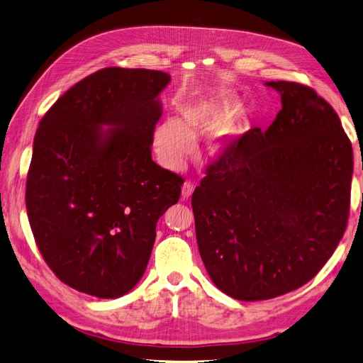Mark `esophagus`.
<instances>
[{
    "mask_svg": "<svg viewBox=\"0 0 363 363\" xmlns=\"http://www.w3.org/2000/svg\"><path fill=\"white\" fill-rule=\"evenodd\" d=\"M194 188H196V185H194L191 181H186V182L184 184V186H182V199H184V200H185V199H190L191 194L194 193Z\"/></svg>",
    "mask_w": 363,
    "mask_h": 363,
    "instance_id": "1",
    "label": "esophagus"
}]
</instances>
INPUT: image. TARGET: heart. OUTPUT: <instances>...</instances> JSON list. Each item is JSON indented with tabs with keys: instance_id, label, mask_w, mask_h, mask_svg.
Wrapping results in <instances>:
<instances>
[{
	"instance_id": "b5f03b06",
	"label": "heart",
	"mask_w": 363,
	"mask_h": 363,
	"mask_svg": "<svg viewBox=\"0 0 363 363\" xmlns=\"http://www.w3.org/2000/svg\"><path fill=\"white\" fill-rule=\"evenodd\" d=\"M239 99L228 90H211L188 99L181 117L164 118L154 132V150L163 166L179 170L194 148V140L213 133L208 144L212 157L228 155L250 130L245 113H238Z\"/></svg>"
}]
</instances>
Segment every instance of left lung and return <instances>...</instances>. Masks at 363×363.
<instances>
[{
	"label": "left lung",
	"instance_id": "1",
	"mask_svg": "<svg viewBox=\"0 0 363 363\" xmlns=\"http://www.w3.org/2000/svg\"><path fill=\"white\" fill-rule=\"evenodd\" d=\"M281 109L206 169L191 206L215 286L240 301L301 288L334 254L350 209L353 150L313 89L267 82Z\"/></svg>",
	"mask_w": 363,
	"mask_h": 363
}]
</instances>
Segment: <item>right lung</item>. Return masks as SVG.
<instances>
[{
  "label": "right lung",
  "mask_w": 363,
  "mask_h": 363,
  "mask_svg": "<svg viewBox=\"0 0 363 363\" xmlns=\"http://www.w3.org/2000/svg\"><path fill=\"white\" fill-rule=\"evenodd\" d=\"M169 83L163 71L105 68L62 94L40 121L28 218L47 265L77 291L98 298L132 291L157 220L179 200L182 178L151 157L159 94Z\"/></svg>",
  "instance_id": "right-lung-1"
}]
</instances>
